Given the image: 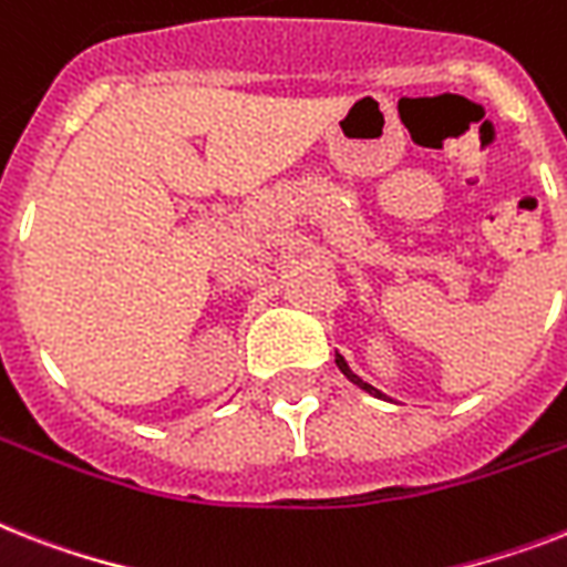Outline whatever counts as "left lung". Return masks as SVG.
Here are the masks:
<instances>
[{
    "label": "left lung",
    "instance_id": "left-lung-1",
    "mask_svg": "<svg viewBox=\"0 0 567 567\" xmlns=\"http://www.w3.org/2000/svg\"><path fill=\"white\" fill-rule=\"evenodd\" d=\"M334 363H338V370L343 372V375H347V379L352 381V384H358V388H361V390H367V393H370V395H375V399H384V393H381V390H375V388H372V384H367V381H363L361 375H355V372L349 370V363L343 361V355H340V352H334Z\"/></svg>",
    "mask_w": 567,
    "mask_h": 567
}]
</instances>
